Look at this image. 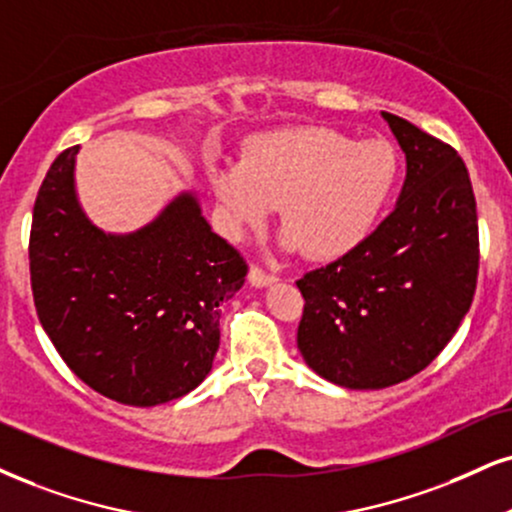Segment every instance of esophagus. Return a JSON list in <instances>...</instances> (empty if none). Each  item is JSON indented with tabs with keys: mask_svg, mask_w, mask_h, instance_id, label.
Returning a JSON list of instances; mask_svg holds the SVG:
<instances>
[{
	"mask_svg": "<svg viewBox=\"0 0 512 512\" xmlns=\"http://www.w3.org/2000/svg\"><path fill=\"white\" fill-rule=\"evenodd\" d=\"M249 282H251V287L263 289V287H270V285H273V282H277V277L263 273L261 268H251L249 270Z\"/></svg>",
	"mask_w": 512,
	"mask_h": 512,
	"instance_id": "1",
	"label": "esophagus"
}]
</instances>
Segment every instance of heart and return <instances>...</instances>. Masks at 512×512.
<instances>
[{"instance_id": "b5f03b06", "label": "heart", "mask_w": 512, "mask_h": 512, "mask_svg": "<svg viewBox=\"0 0 512 512\" xmlns=\"http://www.w3.org/2000/svg\"><path fill=\"white\" fill-rule=\"evenodd\" d=\"M399 182V156L387 142H353L330 128L254 137L242 161L211 166L227 232L244 237L280 206V246L313 258L351 254L387 211Z\"/></svg>"}]
</instances>
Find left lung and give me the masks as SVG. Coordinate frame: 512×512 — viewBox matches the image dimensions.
<instances>
[{
	"mask_svg": "<svg viewBox=\"0 0 512 512\" xmlns=\"http://www.w3.org/2000/svg\"><path fill=\"white\" fill-rule=\"evenodd\" d=\"M406 154L394 211L365 242L296 282V346L344 389H384L425 370L451 342L477 285V206L449 144L382 111Z\"/></svg>",
	"mask_w": 512,
	"mask_h": 512,
	"instance_id": "1",
	"label": "left lung"
}]
</instances>
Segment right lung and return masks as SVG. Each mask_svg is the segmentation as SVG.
Returning a JSON list of instances; mask_svg holds the SVG:
<instances>
[{
  "label": "right lung",
  "mask_w": 512,
  "mask_h": 512,
  "mask_svg": "<svg viewBox=\"0 0 512 512\" xmlns=\"http://www.w3.org/2000/svg\"><path fill=\"white\" fill-rule=\"evenodd\" d=\"M61 151L30 230L40 323L87 387L125 406H161L197 389L220 344V306L244 285L242 256L211 230L197 189H182L147 225L106 232L80 204Z\"/></svg>",
  "instance_id": "add662e5"
}]
</instances>
